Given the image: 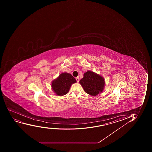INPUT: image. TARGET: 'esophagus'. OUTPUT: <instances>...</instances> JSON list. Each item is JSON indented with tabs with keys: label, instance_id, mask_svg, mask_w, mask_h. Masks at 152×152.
<instances>
[{
	"label": "esophagus",
	"instance_id": "esophagus-1",
	"mask_svg": "<svg viewBox=\"0 0 152 152\" xmlns=\"http://www.w3.org/2000/svg\"><path fill=\"white\" fill-rule=\"evenodd\" d=\"M76 81H77V82L78 83L79 82V77H76Z\"/></svg>",
	"mask_w": 152,
	"mask_h": 152
}]
</instances>
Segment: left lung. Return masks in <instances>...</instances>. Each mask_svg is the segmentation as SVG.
Segmentation results:
<instances>
[{
  "mask_svg": "<svg viewBox=\"0 0 152 152\" xmlns=\"http://www.w3.org/2000/svg\"><path fill=\"white\" fill-rule=\"evenodd\" d=\"M86 93L96 96L103 92L105 86L104 77L93 72L88 71L84 74V77L79 82Z\"/></svg>",
  "mask_w": 152,
  "mask_h": 152,
  "instance_id": "left-lung-1",
  "label": "left lung"
}]
</instances>
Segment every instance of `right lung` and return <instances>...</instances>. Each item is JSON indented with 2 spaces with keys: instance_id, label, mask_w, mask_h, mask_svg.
I'll use <instances>...</instances> for the list:
<instances>
[{
  "instance_id": "right-lung-1",
  "label": "right lung",
  "mask_w": 152,
  "mask_h": 152,
  "mask_svg": "<svg viewBox=\"0 0 152 152\" xmlns=\"http://www.w3.org/2000/svg\"><path fill=\"white\" fill-rule=\"evenodd\" d=\"M76 80L70 73H62L51 82V88L56 95L62 96L69 92L71 86Z\"/></svg>"
}]
</instances>
